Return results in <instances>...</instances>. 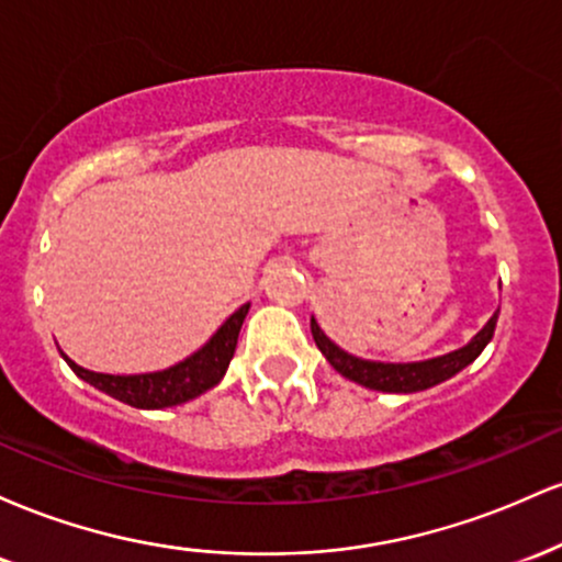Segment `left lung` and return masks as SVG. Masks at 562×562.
<instances>
[{"instance_id": "obj_1", "label": "left lung", "mask_w": 562, "mask_h": 562, "mask_svg": "<svg viewBox=\"0 0 562 562\" xmlns=\"http://www.w3.org/2000/svg\"><path fill=\"white\" fill-rule=\"evenodd\" d=\"M496 317L483 325V330L475 335L473 340L465 348H457V351L443 353V357L428 359V362H412V364H383V362H367V359L351 357L346 353L344 348H338L327 338L325 333L319 330L317 319L312 317V335L314 344L322 353L327 357V362L333 364L335 372L353 380V383L364 385V389L372 391H385V393H412V391H425L430 385H438L441 380H449L451 375L468 367L475 357L486 348L488 340H492L494 327H496Z\"/></svg>"}]
</instances>
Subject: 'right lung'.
<instances>
[{
    "label": "right lung",
    "mask_w": 562,
    "mask_h": 562,
    "mask_svg": "<svg viewBox=\"0 0 562 562\" xmlns=\"http://www.w3.org/2000/svg\"><path fill=\"white\" fill-rule=\"evenodd\" d=\"M245 314H248V303L237 308L198 353H192L190 359H184V362L173 364L164 372H147V375H102V372L83 370V367L70 362L68 357L66 362L81 380H87L94 389L105 391L108 396L119 398V402L137 406V409H164V406L190 402V398L200 396L203 391L214 389L218 380L224 378L232 357H235L237 335H240Z\"/></svg>",
    "instance_id": "obj_1"
}]
</instances>
